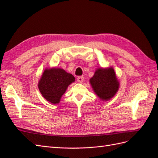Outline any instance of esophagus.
<instances>
[{"label": "esophagus", "mask_w": 158, "mask_h": 158, "mask_svg": "<svg viewBox=\"0 0 158 158\" xmlns=\"http://www.w3.org/2000/svg\"><path fill=\"white\" fill-rule=\"evenodd\" d=\"M77 81H78V82H79V83L83 82H84V77H83V76H79V77H78Z\"/></svg>", "instance_id": "34e87169"}]
</instances>
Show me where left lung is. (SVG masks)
<instances>
[{
  "label": "left lung",
  "mask_w": 158,
  "mask_h": 158,
  "mask_svg": "<svg viewBox=\"0 0 158 158\" xmlns=\"http://www.w3.org/2000/svg\"><path fill=\"white\" fill-rule=\"evenodd\" d=\"M94 93L102 101H108L118 92L120 83L112 66L98 68L89 79Z\"/></svg>",
  "instance_id": "left-lung-1"
}]
</instances>
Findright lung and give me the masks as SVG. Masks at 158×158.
I'll return each mask as SVG.
<instances>
[{
	"mask_svg": "<svg viewBox=\"0 0 158 158\" xmlns=\"http://www.w3.org/2000/svg\"><path fill=\"white\" fill-rule=\"evenodd\" d=\"M75 82L73 74L60 68L45 69L38 82V88L47 101L57 104L60 102L69 85Z\"/></svg>",
	"mask_w": 158,
	"mask_h": 158,
	"instance_id": "add662e5",
	"label": "right lung"
}]
</instances>
